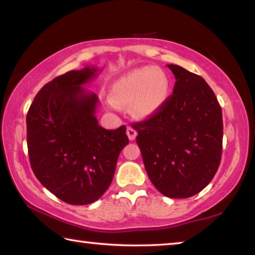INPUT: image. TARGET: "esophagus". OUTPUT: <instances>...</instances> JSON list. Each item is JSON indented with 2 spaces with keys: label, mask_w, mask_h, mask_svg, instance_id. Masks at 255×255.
Here are the masks:
<instances>
[{
  "label": "esophagus",
  "mask_w": 255,
  "mask_h": 255,
  "mask_svg": "<svg viewBox=\"0 0 255 255\" xmlns=\"http://www.w3.org/2000/svg\"><path fill=\"white\" fill-rule=\"evenodd\" d=\"M127 136L129 138V140H133L137 136V131L136 129H133L131 126L127 127Z\"/></svg>",
  "instance_id": "esophagus-1"
}]
</instances>
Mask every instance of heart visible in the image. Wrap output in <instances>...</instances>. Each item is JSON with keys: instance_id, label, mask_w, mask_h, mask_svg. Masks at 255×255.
I'll use <instances>...</instances> for the list:
<instances>
[{"instance_id": "obj_1", "label": "heart", "mask_w": 255, "mask_h": 255, "mask_svg": "<svg viewBox=\"0 0 255 255\" xmlns=\"http://www.w3.org/2000/svg\"><path fill=\"white\" fill-rule=\"evenodd\" d=\"M170 81L158 67L132 70L111 86V98L117 105L131 106L138 118H147L158 111L169 97Z\"/></svg>"}]
</instances>
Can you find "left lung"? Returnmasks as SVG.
<instances>
[{
	"instance_id": "left-lung-1",
	"label": "left lung",
	"mask_w": 255,
	"mask_h": 255,
	"mask_svg": "<svg viewBox=\"0 0 255 255\" xmlns=\"http://www.w3.org/2000/svg\"><path fill=\"white\" fill-rule=\"evenodd\" d=\"M175 77L173 94L158 111L133 124L149 180L165 197L199 193L216 174L223 149V115L201 76L167 65Z\"/></svg>"
}]
</instances>
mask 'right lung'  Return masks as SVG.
I'll list each match as a JSON object with an SVG mask.
<instances>
[{"label": "right lung", "mask_w": 255, "mask_h": 255, "mask_svg": "<svg viewBox=\"0 0 255 255\" xmlns=\"http://www.w3.org/2000/svg\"><path fill=\"white\" fill-rule=\"evenodd\" d=\"M88 66L41 88L27 115L30 165L40 183L70 205L97 201L109 188L129 140L126 126L107 130L96 118L97 94L83 85L97 76Z\"/></svg>", "instance_id": "add662e5"}]
</instances>
